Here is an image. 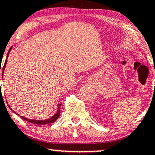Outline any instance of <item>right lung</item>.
Segmentation results:
<instances>
[{
  "instance_id": "obj_1",
  "label": "right lung",
  "mask_w": 155,
  "mask_h": 155,
  "mask_svg": "<svg viewBox=\"0 0 155 155\" xmlns=\"http://www.w3.org/2000/svg\"><path fill=\"white\" fill-rule=\"evenodd\" d=\"M12 48L9 49V51H8V54H7V57H8V54H9V51H11ZM6 62H7V58H6V61H5V63H4V65H3V71H2V75H3V71H4V69H5V67H6ZM0 73H1V68H0ZM0 85H1V83H0ZM61 104H58V110H57V113L55 114V115H54V116H52L51 118H48L46 120H31V119H28V118H25L23 116H20L21 117V118H23V120H26V121H28L30 122V123H32L34 124H38V125H45V124H52L54 123V122H55L56 120H57L59 116V114H60V107H61ZM9 107V106H8ZM11 109V108H10Z\"/></svg>"
}]
</instances>
